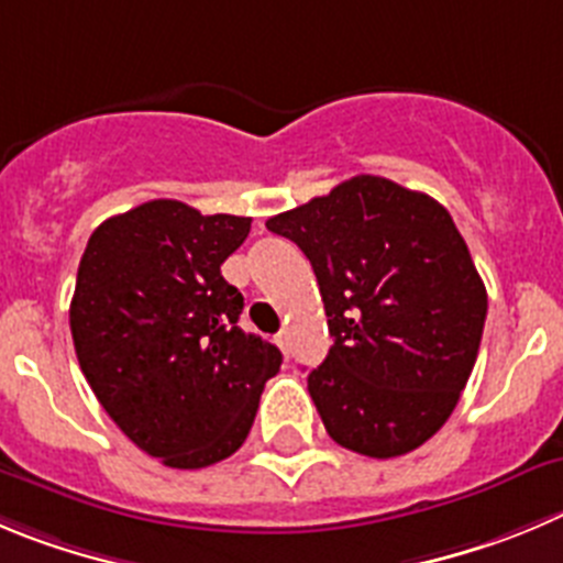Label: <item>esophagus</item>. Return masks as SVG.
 <instances>
[{
  "label": "esophagus",
  "instance_id": "34e87169",
  "mask_svg": "<svg viewBox=\"0 0 563 563\" xmlns=\"http://www.w3.org/2000/svg\"><path fill=\"white\" fill-rule=\"evenodd\" d=\"M286 339H288V335L286 333H277V344H280V346H286Z\"/></svg>",
  "mask_w": 563,
  "mask_h": 563
}]
</instances>
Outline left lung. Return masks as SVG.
<instances>
[{"label":"left lung","mask_w":563,"mask_h":563,"mask_svg":"<svg viewBox=\"0 0 563 563\" xmlns=\"http://www.w3.org/2000/svg\"><path fill=\"white\" fill-rule=\"evenodd\" d=\"M266 228L317 275L333 346L308 391L330 439L369 459L422 448L459 406L488 306L448 208L358 175Z\"/></svg>","instance_id":"1"}]
</instances>
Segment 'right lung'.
Masks as SVG:
<instances>
[{
	"label": "right lung",
	"instance_id": "right-lung-1",
	"mask_svg": "<svg viewBox=\"0 0 563 563\" xmlns=\"http://www.w3.org/2000/svg\"><path fill=\"white\" fill-rule=\"evenodd\" d=\"M250 217L152 199L88 239L68 324L77 361L122 433L172 470H202L244 444L283 355L239 328L244 297L222 264Z\"/></svg>",
	"mask_w": 563,
	"mask_h": 563
}]
</instances>
